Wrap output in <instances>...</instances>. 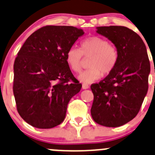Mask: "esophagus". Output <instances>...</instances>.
<instances>
[{"instance_id": "esophagus-1", "label": "esophagus", "mask_w": 155, "mask_h": 155, "mask_svg": "<svg viewBox=\"0 0 155 155\" xmlns=\"http://www.w3.org/2000/svg\"><path fill=\"white\" fill-rule=\"evenodd\" d=\"M82 89H88V88H89V85H87V84H85V83H83V84H82Z\"/></svg>"}]
</instances>
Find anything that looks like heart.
<instances>
[{
    "mask_svg": "<svg viewBox=\"0 0 155 155\" xmlns=\"http://www.w3.org/2000/svg\"><path fill=\"white\" fill-rule=\"evenodd\" d=\"M83 56H91L88 64L89 68L79 73L78 79L83 83L88 84L97 80L102 74L106 76L113 71L117 62L118 52L103 38H87L81 41L80 49L73 46L67 51L66 61L70 70L76 73L80 71Z\"/></svg>",
    "mask_w": 155,
    "mask_h": 155,
    "instance_id": "obj_1",
    "label": "heart"
}]
</instances>
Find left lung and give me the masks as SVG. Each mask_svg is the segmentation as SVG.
Instances as JSON below:
<instances>
[{"label":"left lung","mask_w":155,"mask_h":155,"mask_svg":"<svg viewBox=\"0 0 155 155\" xmlns=\"http://www.w3.org/2000/svg\"><path fill=\"white\" fill-rule=\"evenodd\" d=\"M96 28L114 45L118 60L107 77L91 85V114L100 125L118 127L132 120L140 110L148 88L149 59L145 43L133 30L118 25Z\"/></svg>","instance_id":"obj_1"}]
</instances>
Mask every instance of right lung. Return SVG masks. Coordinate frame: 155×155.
I'll list each match as a JSON object with an SVG mask.
<instances>
[{
  "label": "right lung",
  "mask_w": 155,
  "mask_h": 155,
  "mask_svg": "<svg viewBox=\"0 0 155 155\" xmlns=\"http://www.w3.org/2000/svg\"><path fill=\"white\" fill-rule=\"evenodd\" d=\"M83 35L76 27L47 25L33 32L18 52L13 94L18 113L29 125L51 129L65 119L69 101L82 88L75 82L66 54Z\"/></svg>",
  "instance_id": "1"
}]
</instances>
